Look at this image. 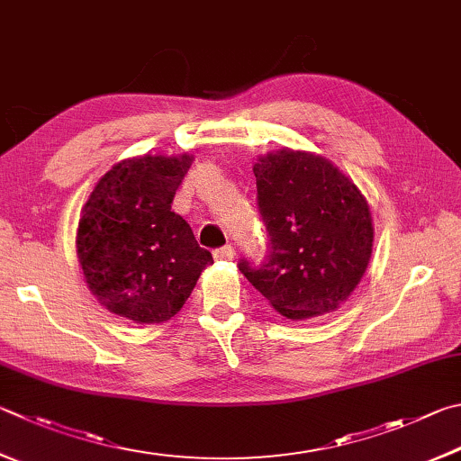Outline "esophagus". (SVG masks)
<instances>
[{
    "label": "esophagus",
    "instance_id": "esophagus-1",
    "mask_svg": "<svg viewBox=\"0 0 461 461\" xmlns=\"http://www.w3.org/2000/svg\"><path fill=\"white\" fill-rule=\"evenodd\" d=\"M213 258L215 259H231L233 258V248L231 246H223L220 249H215Z\"/></svg>",
    "mask_w": 461,
    "mask_h": 461
}]
</instances>
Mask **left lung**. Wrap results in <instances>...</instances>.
Segmentation results:
<instances>
[{
	"mask_svg": "<svg viewBox=\"0 0 461 461\" xmlns=\"http://www.w3.org/2000/svg\"><path fill=\"white\" fill-rule=\"evenodd\" d=\"M258 207L270 236L264 264L238 267L290 321L337 311L373 254L366 199L329 158L282 149L254 165Z\"/></svg>",
	"mask_w": 461,
	"mask_h": 461,
	"instance_id": "obj_1",
	"label": "left lung"
}]
</instances>
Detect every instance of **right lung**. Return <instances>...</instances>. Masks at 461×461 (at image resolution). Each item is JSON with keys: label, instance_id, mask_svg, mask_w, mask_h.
Here are the masks:
<instances>
[{"label": "right lung", "instance_id": "right-lung-1", "mask_svg": "<svg viewBox=\"0 0 461 461\" xmlns=\"http://www.w3.org/2000/svg\"><path fill=\"white\" fill-rule=\"evenodd\" d=\"M194 155H145L116 163L82 207L77 254L92 294L139 324L177 314L212 254L171 212Z\"/></svg>", "mask_w": 461, "mask_h": 461}]
</instances>
